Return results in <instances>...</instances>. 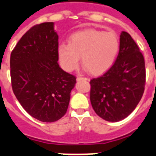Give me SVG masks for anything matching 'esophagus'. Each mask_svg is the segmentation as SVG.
I'll use <instances>...</instances> for the list:
<instances>
[{
  "instance_id": "esophagus-1",
  "label": "esophagus",
  "mask_w": 156,
  "mask_h": 156,
  "mask_svg": "<svg viewBox=\"0 0 156 156\" xmlns=\"http://www.w3.org/2000/svg\"><path fill=\"white\" fill-rule=\"evenodd\" d=\"M76 80H77V82H80V81H82V80L89 81V79H88V78H82V77H78Z\"/></svg>"
}]
</instances>
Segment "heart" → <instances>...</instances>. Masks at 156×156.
<instances>
[{"mask_svg":"<svg viewBox=\"0 0 156 156\" xmlns=\"http://www.w3.org/2000/svg\"><path fill=\"white\" fill-rule=\"evenodd\" d=\"M119 49L120 41L115 33L90 29L71 35L69 44H59L57 53L65 70H74L82 58L85 70L92 75H100L113 65Z\"/></svg>","mask_w":156,"mask_h":156,"instance_id":"heart-1","label":"heart"}]
</instances>
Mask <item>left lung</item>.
<instances>
[{"mask_svg":"<svg viewBox=\"0 0 156 156\" xmlns=\"http://www.w3.org/2000/svg\"><path fill=\"white\" fill-rule=\"evenodd\" d=\"M146 83L145 61L130 35L122 31L116 61L90 82V99L95 113L105 121H121L135 109Z\"/></svg>","mask_w":156,"mask_h":156,"instance_id":"1","label":"left lung"}]
</instances>
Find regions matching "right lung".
Returning <instances> with one entry per match:
<instances>
[{"instance_id": "add662e5", "label": "right lung", "mask_w": 156, "mask_h": 156, "mask_svg": "<svg viewBox=\"0 0 156 156\" xmlns=\"http://www.w3.org/2000/svg\"><path fill=\"white\" fill-rule=\"evenodd\" d=\"M54 23L34 26L11 52L13 91L23 108L43 122L58 121L68 108L76 78L58 65Z\"/></svg>"}]
</instances>
